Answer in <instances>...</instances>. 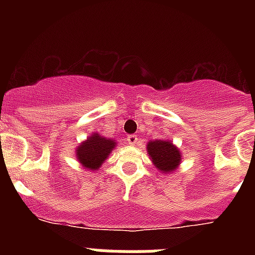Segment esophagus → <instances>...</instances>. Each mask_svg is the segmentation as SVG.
<instances>
[{"label":"esophagus","instance_id":"esophagus-1","mask_svg":"<svg viewBox=\"0 0 255 255\" xmlns=\"http://www.w3.org/2000/svg\"><path fill=\"white\" fill-rule=\"evenodd\" d=\"M126 141L129 144H131V145H135V144L139 143V139L136 135H129V136L126 138Z\"/></svg>","mask_w":255,"mask_h":255}]
</instances>
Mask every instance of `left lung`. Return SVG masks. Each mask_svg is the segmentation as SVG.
Here are the masks:
<instances>
[{
    "instance_id": "left-lung-1",
    "label": "left lung",
    "mask_w": 255,
    "mask_h": 255,
    "mask_svg": "<svg viewBox=\"0 0 255 255\" xmlns=\"http://www.w3.org/2000/svg\"><path fill=\"white\" fill-rule=\"evenodd\" d=\"M147 150L155 167L162 172H172L181 161V154L176 147H173L171 141H149Z\"/></svg>"
}]
</instances>
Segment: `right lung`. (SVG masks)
Returning a JSON list of instances; mask_svg holds the SVG:
<instances>
[{"instance_id": "add662e5", "label": "right lung", "mask_w": 255, "mask_h": 255, "mask_svg": "<svg viewBox=\"0 0 255 255\" xmlns=\"http://www.w3.org/2000/svg\"><path fill=\"white\" fill-rule=\"evenodd\" d=\"M115 144L116 143L112 139H106L98 134L92 135L80 147L76 148L79 162L88 170H98L115 148Z\"/></svg>"}]
</instances>
